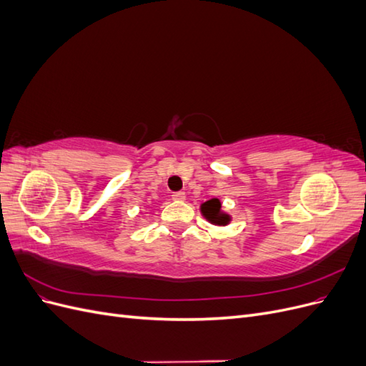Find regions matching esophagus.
I'll return each mask as SVG.
<instances>
[{
	"label": "esophagus",
	"mask_w": 366,
	"mask_h": 366,
	"mask_svg": "<svg viewBox=\"0 0 366 366\" xmlns=\"http://www.w3.org/2000/svg\"><path fill=\"white\" fill-rule=\"evenodd\" d=\"M172 200H184V192L179 191L172 194Z\"/></svg>",
	"instance_id": "34e87169"
}]
</instances>
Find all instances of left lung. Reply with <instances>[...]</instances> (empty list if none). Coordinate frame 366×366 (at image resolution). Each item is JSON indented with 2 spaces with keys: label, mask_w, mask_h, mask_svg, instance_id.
<instances>
[{
  "label": "left lung",
  "mask_w": 366,
  "mask_h": 366,
  "mask_svg": "<svg viewBox=\"0 0 366 366\" xmlns=\"http://www.w3.org/2000/svg\"><path fill=\"white\" fill-rule=\"evenodd\" d=\"M202 212L209 221H212V223L218 226H224L229 223V215L221 212V203L218 198H212V200L202 204Z\"/></svg>",
  "instance_id": "8db88e82"
}]
</instances>
